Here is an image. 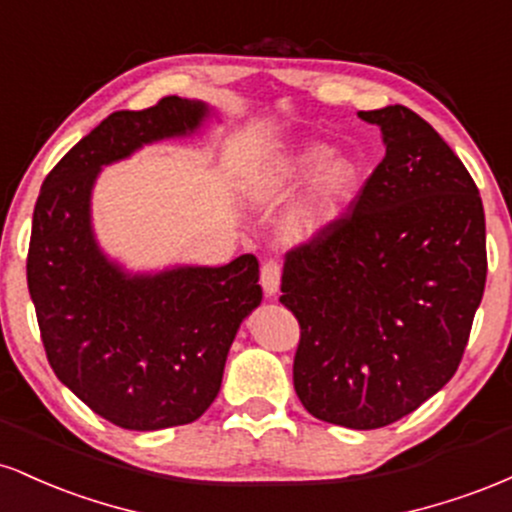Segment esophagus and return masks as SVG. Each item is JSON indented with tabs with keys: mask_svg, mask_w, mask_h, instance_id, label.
<instances>
[{
	"mask_svg": "<svg viewBox=\"0 0 512 512\" xmlns=\"http://www.w3.org/2000/svg\"><path fill=\"white\" fill-rule=\"evenodd\" d=\"M260 284L264 289V296H276V291H279V284H281V267L276 260H267L262 264V272H260Z\"/></svg>",
	"mask_w": 512,
	"mask_h": 512,
	"instance_id": "34e87169",
	"label": "esophagus"
}]
</instances>
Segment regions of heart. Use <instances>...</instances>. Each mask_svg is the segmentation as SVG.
Masks as SVG:
<instances>
[{"label": "heart", "instance_id": "1", "mask_svg": "<svg viewBox=\"0 0 512 512\" xmlns=\"http://www.w3.org/2000/svg\"><path fill=\"white\" fill-rule=\"evenodd\" d=\"M361 178V166L354 158L332 156L327 144L308 142L264 168L252 180V195L279 202L310 182L286 219V236L293 243H310L344 219L361 190Z\"/></svg>", "mask_w": 512, "mask_h": 512}]
</instances>
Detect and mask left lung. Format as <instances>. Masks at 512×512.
<instances>
[{
    "label": "left lung",
    "instance_id": "obj_1",
    "mask_svg": "<svg viewBox=\"0 0 512 512\" xmlns=\"http://www.w3.org/2000/svg\"><path fill=\"white\" fill-rule=\"evenodd\" d=\"M385 158L332 231L286 255L279 301L301 344L293 387L315 419L395 424L455 375L486 284L472 175L404 105L361 110Z\"/></svg>",
    "mask_w": 512,
    "mask_h": 512
}]
</instances>
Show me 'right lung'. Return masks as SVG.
<instances>
[{
  "instance_id": "add662e5",
  "label": "right lung",
  "mask_w": 512,
  "mask_h": 512,
  "mask_svg": "<svg viewBox=\"0 0 512 512\" xmlns=\"http://www.w3.org/2000/svg\"><path fill=\"white\" fill-rule=\"evenodd\" d=\"M211 117L178 96L117 110L50 170L35 202L26 274L45 354L81 402L129 431L192 424L209 409L240 322L262 303L260 264L240 255L129 272L98 245L93 187L110 163L195 137Z\"/></svg>"
}]
</instances>
